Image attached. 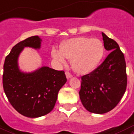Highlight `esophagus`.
<instances>
[{"label":"esophagus","mask_w":134,"mask_h":134,"mask_svg":"<svg viewBox=\"0 0 134 134\" xmlns=\"http://www.w3.org/2000/svg\"><path fill=\"white\" fill-rule=\"evenodd\" d=\"M65 74H66V77H67V79H69L72 77V75L69 73V71H66V72H65Z\"/></svg>","instance_id":"esophagus-1"}]
</instances>
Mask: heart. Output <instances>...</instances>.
Segmentation results:
<instances>
[{
  "label": "heart",
  "instance_id": "b5f03b06",
  "mask_svg": "<svg viewBox=\"0 0 134 134\" xmlns=\"http://www.w3.org/2000/svg\"><path fill=\"white\" fill-rule=\"evenodd\" d=\"M59 51L53 49L52 57L62 65L65 59L71 60L72 69L79 74H88L96 67L104 54L103 43L98 38L76 37L61 44Z\"/></svg>",
  "mask_w": 134,
  "mask_h": 134
}]
</instances>
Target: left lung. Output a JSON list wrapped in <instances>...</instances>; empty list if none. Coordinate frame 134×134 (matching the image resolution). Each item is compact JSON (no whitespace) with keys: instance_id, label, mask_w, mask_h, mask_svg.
Returning <instances> with one entry per match:
<instances>
[{"instance_id":"8db88e82","label":"left lung","mask_w":134,"mask_h":134,"mask_svg":"<svg viewBox=\"0 0 134 134\" xmlns=\"http://www.w3.org/2000/svg\"><path fill=\"white\" fill-rule=\"evenodd\" d=\"M104 47L110 54L90 74L81 76L79 92L83 107L90 112L104 114L117 105L127 85L126 62L117 43L102 33Z\"/></svg>"}]
</instances>
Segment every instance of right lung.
Returning a JSON list of instances; mask_svg holds the SVG:
<instances>
[{"label":"right lung","mask_w":134,"mask_h":134,"mask_svg":"<svg viewBox=\"0 0 134 134\" xmlns=\"http://www.w3.org/2000/svg\"><path fill=\"white\" fill-rule=\"evenodd\" d=\"M41 38L34 36L17 43L3 65V86L10 103L19 114L36 118L51 112L58 92L66 83L64 71L43 67L32 73L19 71L17 58L24 47L40 48Z\"/></svg>","instance_id":"add662e5"}]
</instances>
